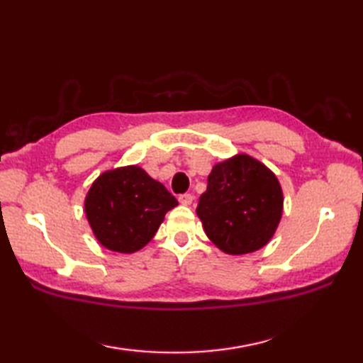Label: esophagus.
<instances>
[{
  "instance_id": "1",
  "label": "esophagus",
  "mask_w": 363,
  "mask_h": 363,
  "mask_svg": "<svg viewBox=\"0 0 363 363\" xmlns=\"http://www.w3.org/2000/svg\"><path fill=\"white\" fill-rule=\"evenodd\" d=\"M179 203L184 204V206H190L191 203H194V195H191V194L179 195Z\"/></svg>"
}]
</instances>
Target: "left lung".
I'll list each match as a JSON object with an SVG mask.
<instances>
[{"mask_svg": "<svg viewBox=\"0 0 363 363\" xmlns=\"http://www.w3.org/2000/svg\"><path fill=\"white\" fill-rule=\"evenodd\" d=\"M281 184L272 169L248 154L212 168L196 213L207 237L226 254H248L265 246L282 217Z\"/></svg>", "mask_w": 363, "mask_h": 363, "instance_id": "1", "label": "left lung"}]
</instances>
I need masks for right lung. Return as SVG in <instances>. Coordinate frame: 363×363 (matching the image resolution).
Listing matches in <instances>:
<instances>
[{
    "label": "right lung",
    "instance_id": "1",
    "mask_svg": "<svg viewBox=\"0 0 363 363\" xmlns=\"http://www.w3.org/2000/svg\"><path fill=\"white\" fill-rule=\"evenodd\" d=\"M176 206L177 199L137 165L103 173L84 204L98 242L125 254L142 250Z\"/></svg>",
    "mask_w": 363,
    "mask_h": 363
}]
</instances>
